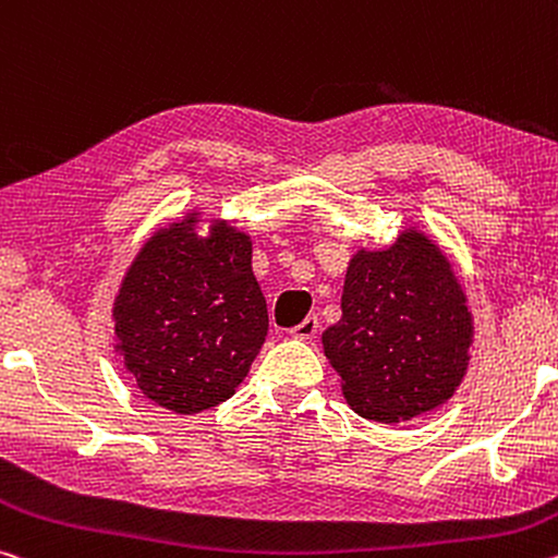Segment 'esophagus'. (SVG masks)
Instances as JSON below:
<instances>
[{
    "label": "esophagus",
    "instance_id": "esophagus-1",
    "mask_svg": "<svg viewBox=\"0 0 558 558\" xmlns=\"http://www.w3.org/2000/svg\"><path fill=\"white\" fill-rule=\"evenodd\" d=\"M317 317H305L303 323L300 325H295L293 330H290V338H295V340H313L315 335H317Z\"/></svg>",
    "mask_w": 558,
    "mask_h": 558
}]
</instances>
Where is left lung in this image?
Instances as JSON below:
<instances>
[{
	"mask_svg": "<svg viewBox=\"0 0 558 558\" xmlns=\"http://www.w3.org/2000/svg\"><path fill=\"white\" fill-rule=\"evenodd\" d=\"M323 352L360 417L400 424L452 400L472 360L470 300L437 241L407 226L348 263Z\"/></svg>",
	"mask_w": 558,
	"mask_h": 558,
	"instance_id": "left-lung-1",
	"label": "left lung"
}]
</instances>
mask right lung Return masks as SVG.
<instances>
[{
    "mask_svg": "<svg viewBox=\"0 0 558 558\" xmlns=\"http://www.w3.org/2000/svg\"><path fill=\"white\" fill-rule=\"evenodd\" d=\"M111 320L146 400L175 414L231 400L268 335L251 235L198 208L156 228L123 272Z\"/></svg>",
    "mask_w": 558,
    "mask_h": 558,
    "instance_id": "1",
    "label": "right lung"
}]
</instances>
